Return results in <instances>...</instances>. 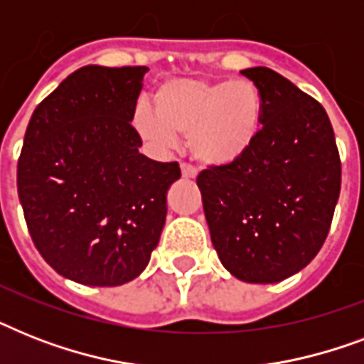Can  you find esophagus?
<instances>
[{
    "label": "esophagus",
    "mask_w": 364,
    "mask_h": 364,
    "mask_svg": "<svg viewBox=\"0 0 364 364\" xmlns=\"http://www.w3.org/2000/svg\"><path fill=\"white\" fill-rule=\"evenodd\" d=\"M181 176L185 179H194L196 177V170L191 164H181Z\"/></svg>",
    "instance_id": "esophagus-1"
}]
</instances>
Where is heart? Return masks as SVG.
I'll return each instance as SVG.
<instances>
[{"label": "heart", "instance_id": "b5f03b06", "mask_svg": "<svg viewBox=\"0 0 364 364\" xmlns=\"http://www.w3.org/2000/svg\"><path fill=\"white\" fill-rule=\"evenodd\" d=\"M264 115L262 94L247 79H170L153 96V109L139 104L132 124L156 151L187 139L188 151L205 168H227L257 141Z\"/></svg>", "mask_w": 364, "mask_h": 364}]
</instances>
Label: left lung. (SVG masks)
Returning <instances> with one entry per match:
<instances>
[{"label":"left lung","instance_id":"1","mask_svg":"<svg viewBox=\"0 0 364 364\" xmlns=\"http://www.w3.org/2000/svg\"><path fill=\"white\" fill-rule=\"evenodd\" d=\"M264 102L262 128L240 162L196 185L223 266L247 283H277L311 262L340 196L338 149L327 111L268 68L243 70Z\"/></svg>","mask_w":364,"mask_h":364}]
</instances>
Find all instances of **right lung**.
I'll return each instance as SVG.
<instances>
[{
  "label": "right lung",
  "instance_id": "1",
  "mask_svg": "<svg viewBox=\"0 0 364 364\" xmlns=\"http://www.w3.org/2000/svg\"><path fill=\"white\" fill-rule=\"evenodd\" d=\"M147 68L85 65L37 105L16 170L41 257L71 282L115 287L145 270L177 162L139 153L132 126Z\"/></svg>",
  "mask_w": 364,
  "mask_h": 364
}]
</instances>
